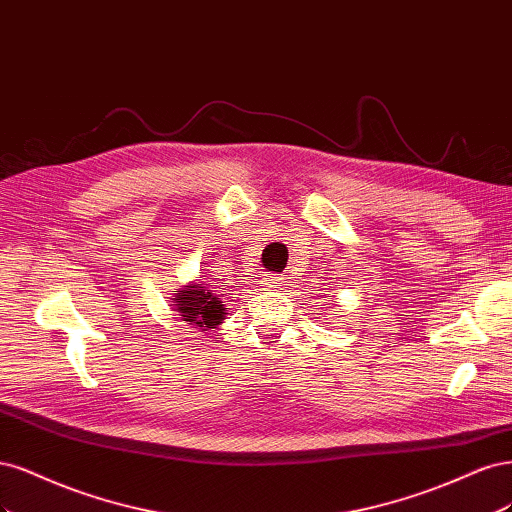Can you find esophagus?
Masks as SVG:
<instances>
[{
  "mask_svg": "<svg viewBox=\"0 0 512 512\" xmlns=\"http://www.w3.org/2000/svg\"><path fill=\"white\" fill-rule=\"evenodd\" d=\"M261 285L266 289H280V287H283V278H280V276H266L261 280Z\"/></svg>",
  "mask_w": 512,
  "mask_h": 512,
  "instance_id": "34e87169",
  "label": "esophagus"
}]
</instances>
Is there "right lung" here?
<instances>
[{"mask_svg":"<svg viewBox=\"0 0 512 512\" xmlns=\"http://www.w3.org/2000/svg\"><path fill=\"white\" fill-rule=\"evenodd\" d=\"M212 285H206L204 280L197 283H189L183 289L172 293V310L178 312V319L185 321L187 325H193L195 329H214L225 321L227 308L223 304L225 293H214Z\"/></svg>","mask_w":512,"mask_h":512,"instance_id":"right-lung-1","label":"right lung"}]
</instances>
